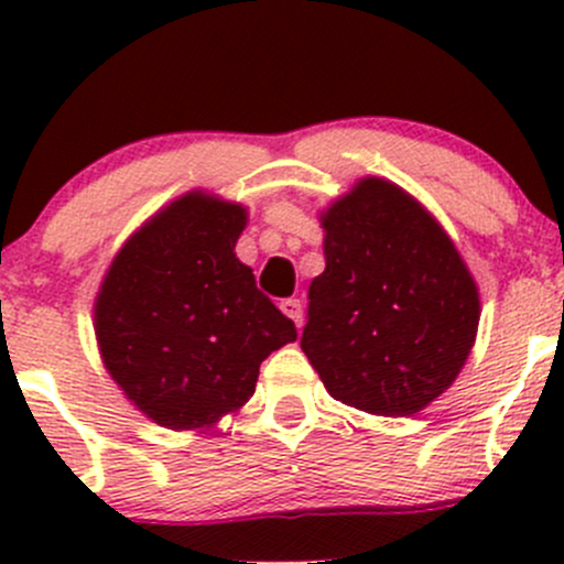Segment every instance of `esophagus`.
Instances as JSON below:
<instances>
[{"mask_svg":"<svg viewBox=\"0 0 564 564\" xmlns=\"http://www.w3.org/2000/svg\"><path fill=\"white\" fill-rule=\"evenodd\" d=\"M281 311L283 314H286L289 318H292L294 324H303V303H300V300H281Z\"/></svg>","mask_w":564,"mask_h":564,"instance_id":"obj_1","label":"esophagus"}]
</instances>
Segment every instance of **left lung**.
I'll return each instance as SVG.
<instances>
[{"instance_id": "left-lung-1", "label": "left lung", "mask_w": 564, "mask_h": 564, "mask_svg": "<svg viewBox=\"0 0 564 564\" xmlns=\"http://www.w3.org/2000/svg\"><path fill=\"white\" fill-rule=\"evenodd\" d=\"M324 272L308 289L305 357L329 395L406 417L460 373L480 292L440 220L395 182L362 176L318 215Z\"/></svg>"}]
</instances>
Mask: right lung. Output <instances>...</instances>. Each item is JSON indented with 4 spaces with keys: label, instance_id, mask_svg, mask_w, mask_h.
<instances>
[{
    "label": "right lung",
    "instance_id": "right-lung-1",
    "mask_svg": "<svg viewBox=\"0 0 564 564\" xmlns=\"http://www.w3.org/2000/svg\"><path fill=\"white\" fill-rule=\"evenodd\" d=\"M237 202L191 191L119 248L95 297L106 371L139 412L172 431L209 429L253 395L259 366L297 340L235 246Z\"/></svg>",
    "mask_w": 564,
    "mask_h": 564
}]
</instances>
